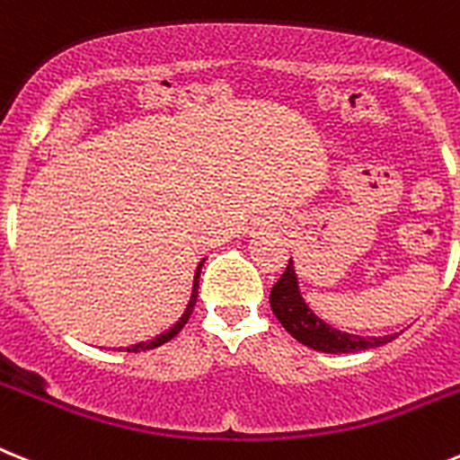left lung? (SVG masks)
<instances>
[{
  "instance_id": "1",
  "label": "left lung",
  "mask_w": 460,
  "mask_h": 460,
  "mask_svg": "<svg viewBox=\"0 0 460 460\" xmlns=\"http://www.w3.org/2000/svg\"><path fill=\"white\" fill-rule=\"evenodd\" d=\"M270 307H272L279 323L284 325L286 331L296 337L297 342L323 353L367 351V349L384 347V344H388L391 340L398 337V332L384 337L353 335V332L337 331L331 323H325L321 316L314 314V309L309 307L307 300L302 297L300 281H297L293 261H288L286 272L281 274V279H279L277 284L272 286V290H270Z\"/></svg>"
}]
</instances>
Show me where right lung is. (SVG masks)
Segmentation results:
<instances>
[{"label": "right lung", "instance_id": "add662e5", "mask_svg": "<svg viewBox=\"0 0 460 460\" xmlns=\"http://www.w3.org/2000/svg\"><path fill=\"white\" fill-rule=\"evenodd\" d=\"M202 265H204V258L198 262V268H195V277H192V290H190V300H188L186 309H183L181 319L176 321L174 325H170L167 331H163L160 335H155L153 340H146V342H137V344H129V347H120L118 351H128V353H139V351H148V349H155L160 347V344L170 342L172 337L179 335V331H181L183 325H186V321L190 319L192 314V307H195V302H198V288H199V272H202Z\"/></svg>", "mask_w": 460, "mask_h": 460}]
</instances>
